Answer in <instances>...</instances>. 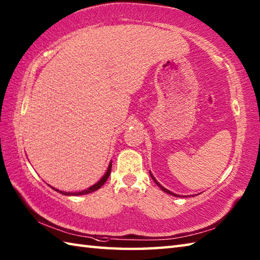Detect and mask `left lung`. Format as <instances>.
Here are the masks:
<instances>
[{
  "instance_id": "obj_1",
  "label": "left lung",
  "mask_w": 260,
  "mask_h": 260,
  "mask_svg": "<svg viewBox=\"0 0 260 260\" xmlns=\"http://www.w3.org/2000/svg\"><path fill=\"white\" fill-rule=\"evenodd\" d=\"M150 174H151V176H152V179H153V181H154V182H155V183H156V184H157V185L159 186V189H161L162 191H164V192H167V193H168V194H171V196H174V197H180V196H178V194H175V193H173V192H171V191H169L168 189H165V187H164V186H162V185H161V184H159V183H158V182H157V181L155 180V178H154V176H153V174H152L151 172H150Z\"/></svg>"
}]
</instances>
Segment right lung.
Instances as JSON below:
<instances>
[{"instance_id": "1", "label": "right lung", "mask_w": 260, "mask_h": 260, "mask_svg": "<svg viewBox=\"0 0 260 260\" xmlns=\"http://www.w3.org/2000/svg\"><path fill=\"white\" fill-rule=\"evenodd\" d=\"M110 171H112V162L109 163L108 169H107V171H106V173H105V175L103 176V178H102L101 180H99L96 184L91 185L90 187H88L87 190H84V191H79V192H64V191H60V190H58V189H54V187H52V186H51V187H52L53 190L58 191L59 193H61V194H63V196H82V194H88V193H91V192H93V191L101 189V187L103 186V184L105 183V182L107 181L108 176H109V174H110Z\"/></svg>"}]
</instances>
